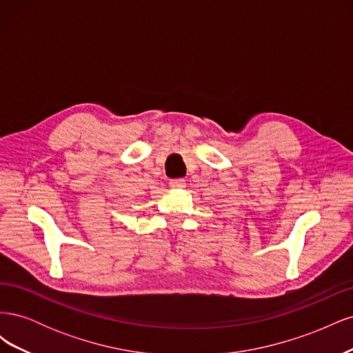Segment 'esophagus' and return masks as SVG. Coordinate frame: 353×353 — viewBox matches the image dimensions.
I'll return each mask as SVG.
<instances>
[{"instance_id":"1","label":"esophagus","mask_w":353,"mask_h":353,"mask_svg":"<svg viewBox=\"0 0 353 353\" xmlns=\"http://www.w3.org/2000/svg\"><path fill=\"white\" fill-rule=\"evenodd\" d=\"M169 185H170V188H175V190L184 188V187H185V181H184L183 178H175V179H170V181H169Z\"/></svg>"}]
</instances>
